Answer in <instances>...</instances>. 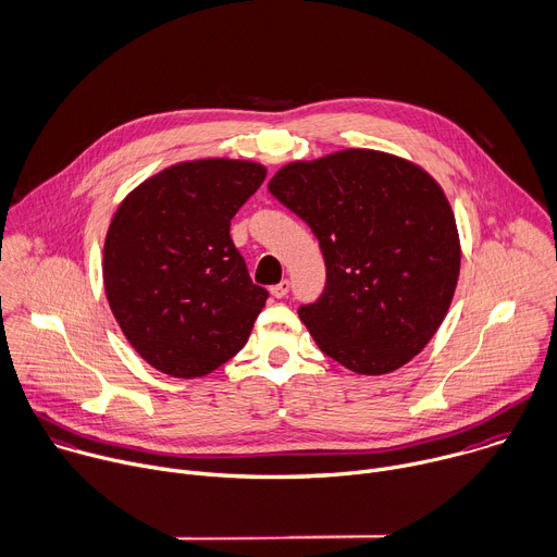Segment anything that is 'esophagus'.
<instances>
[{"instance_id": "esophagus-1", "label": "esophagus", "mask_w": 557, "mask_h": 557, "mask_svg": "<svg viewBox=\"0 0 557 557\" xmlns=\"http://www.w3.org/2000/svg\"><path fill=\"white\" fill-rule=\"evenodd\" d=\"M270 292H272V296H274V298H285V296L289 294V281H287V278H283L281 283L272 285V289H270Z\"/></svg>"}]
</instances>
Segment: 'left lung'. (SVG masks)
Instances as JSON below:
<instances>
[{"instance_id":"left-lung-1","label":"left lung","mask_w":557,"mask_h":557,"mask_svg":"<svg viewBox=\"0 0 557 557\" xmlns=\"http://www.w3.org/2000/svg\"><path fill=\"white\" fill-rule=\"evenodd\" d=\"M268 188L322 250L324 292L298 309L318 349L362 375L412 360L446 318L461 268L441 186L401 158L347 149L292 162Z\"/></svg>"}]
</instances>
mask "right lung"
Listing matches in <instances>:
<instances>
[{
	"mask_svg": "<svg viewBox=\"0 0 557 557\" xmlns=\"http://www.w3.org/2000/svg\"><path fill=\"white\" fill-rule=\"evenodd\" d=\"M263 180L265 166L255 162H182L134 188L111 219L107 300L153 369L201 377L248 343L270 294L252 283L231 219Z\"/></svg>",
	"mask_w": 557,
	"mask_h": 557,
	"instance_id": "add662e5",
	"label": "right lung"
}]
</instances>
